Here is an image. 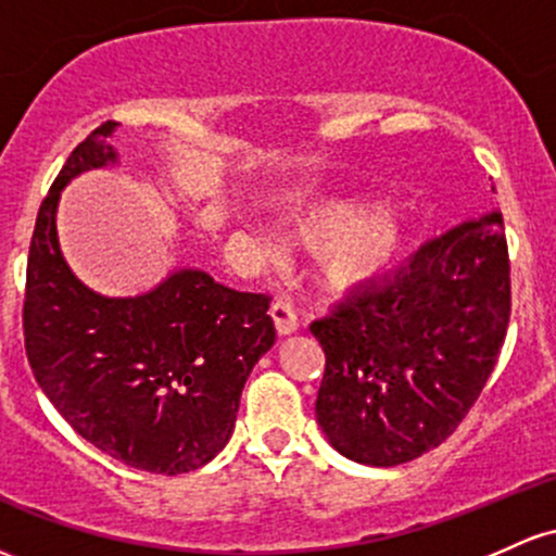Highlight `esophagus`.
Masks as SVG:
<instances>
[{"mask_svg": "<svg viewBox=\"0 0 556 556\" xmlns=\"http://www.w3.org/2000/svg\"><path fill=\"white\" fill-rule=\"evenodd\" d=\"M271 319L279 334H292L298 329V314L288 301H277L271 306Z\"/></svg>", "mask_w": 556, "mask_h": 556, "instance_id": "obj_1", "label": "esophagus"}]
</instances>
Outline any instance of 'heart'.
Wrapping results in <instances>:
<instances>
[{
	"label": "heart",
	"mask_w": 556,
	"mask_h": 556,
	"mask_svg": "<svg viewBox=\"0 0 556 556\" xmlns=\"http://www.w3.org/2000/svg\"><path fill=\"white\" fill-rule=\"evenodd\" d=\"M290 240L311 253H325L329 288L351 290L380 277L406 242V227L382 200H327L292 222ZM268 258H282L274 242L264 245Z\"/></svg>",
	"instance_id": "1"
}]
</instances>
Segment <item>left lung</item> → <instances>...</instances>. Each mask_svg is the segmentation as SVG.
Instances as JSON below:
<instances>
[{"instance_id":"obj_1","label":"left lung","mask_w":556,"mask_h":556,"mask_svg":"<svg viewBox=\"0 0 556 556\" xmlns=\"http://www.w3.org/2000/svg\"><path fill=\"white\" fill-rule=\"evenodd\" d=\"M509 301L504 218L493 211L425 242L314 321L327 356L316 422L329 446L369 467L441 446L496 367Z\"/></svg>"}]
</instances>
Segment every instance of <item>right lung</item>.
<instances>
[{"label":"right lung","instance_id":"1","mask_svg":"<svg viewBox=\"0 0 556 556\" xmlns=\"http://www.w3.org/2000/svg\"><path fill=\"white\" fill-rule=\"evenodd\" d=\"M102 124L71 152L36 216L23 332L28 364L52 406L84 441L121 465L181 475L229 443L240 395L274 345L268 295L240 292L179 266L129 298L94 292L58 240L63 189L118 163Z\"/></svg>","mask_w":556,"mask_h":556}]
</instances>
